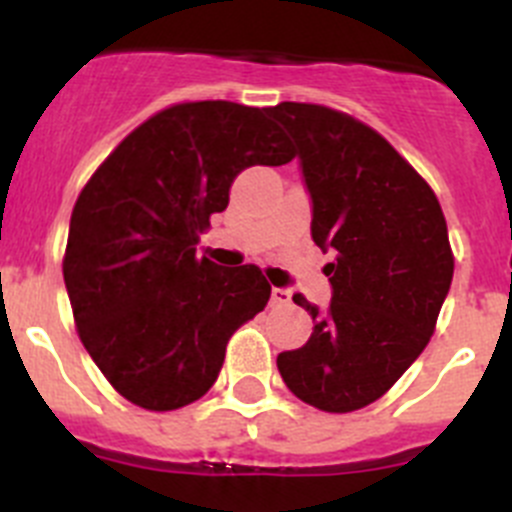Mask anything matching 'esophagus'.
<instances>
[{
    "instance_id": "esophagus-1",
    "label": "esophagus",
    "mask_w": 512,
    "mask_h": 512,
    "mask_svg": "<svg viewBox=\"0 0 512 512\" xmlns=\"http://www.w3.org/2000/svg\"><path fill=\"white\" fill-rule=\"evenodd\" d=\"M289 302H292V292H289V289L271 287V304H274V307H284V304Z\"/></svg>"
}]
</instances>
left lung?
Instances as JSON below:
<instances>
[{
	"label": "left lung",
	"instance_id": "8db88e82",
	"mask_svg": "<svg viewBox=\"0 0 512 512\" xmlns=\"http://www.w3.org/2000/svg\"><path fill=\"white\" fill-rule=\"evenodd\" d=\"M266 114L297 142L312 241L335 253L330 307L294 294L314 330L276 368L304 403L348 414L378 401L426 348L454 274L447 220L419 172L353 116L294 101Z\"/></svg>",
	"mask_w": 512,
	"mask_h": 512
}]
</instances>
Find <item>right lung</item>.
<instances>
[{"label":"right lung","instance_id":"obj_1","mask_svg":"<svg viewBox=\"0 0 512 512\" xmlns=\"http://www.w3.org/2000/svg\"><path fill=\"white\" fill-rule=\"evenodd\" d=\"M292 159L266 109L195 101L154 114L93 172L70 215L63 279L81 342L126 401L172 411L210 391L271 287L259 266L223 269L195 246L246 167Z\"/></svg>","mask_w":512,"mask_h":512}]
</instances>
